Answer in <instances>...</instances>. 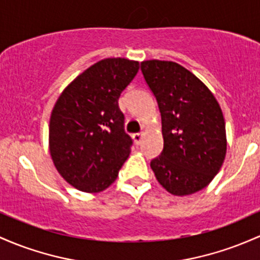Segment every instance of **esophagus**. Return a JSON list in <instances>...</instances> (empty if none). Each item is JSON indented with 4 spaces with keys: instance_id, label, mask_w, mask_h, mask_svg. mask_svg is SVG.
<instances>
[{
    "instance_id": "1",
    "label": "esophagus",
    "mask_w": 260,
    "mask_h": 260,
    "mask_svg": "<svg viewBox=\"0 0 260 260\" xmlns=\"http://www.w3.org/2000/svg\"><path fill=\"white\" fill-rule=\"evenodd\" d=\"M142 137H143V133H135V135H133V139H135L136 144H139V143H141Z\"/></svg>"
}]
</instances>
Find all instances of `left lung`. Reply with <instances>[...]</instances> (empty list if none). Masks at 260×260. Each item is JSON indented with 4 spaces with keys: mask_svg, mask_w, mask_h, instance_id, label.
Segmentation results:
<instances>
[{
    "mask_svg": "<svg viewBox=\"0 0 260 260\" xmlns=\"http://www.w3.org/2000/svg\"><path fill=\"white\" fill-rule=\"evenodd\" d=\"M158 102L164 148L150 161L168 192L186 196L212 181L227 150L226 124L217 100L192 73L174 61L141 62Z\"/></svg>",
    "mask_w": 260,
    "mask_h": 260,
    "instance_id": "left-lung-1",
    "label": "left lung"
}]
</instances>
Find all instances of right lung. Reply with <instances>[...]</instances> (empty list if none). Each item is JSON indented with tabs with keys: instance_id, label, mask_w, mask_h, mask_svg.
I'll return each instance as SVG.
<instances>
[{
	"instance_id": "1",
	"label": "right lung",
	"mask_w": 260,
	"mask_h": 260,
	"mask_svg": "<svg viewBox=\"0 0 260 260\" xmlns=\"http://www.w3.org/2000/svg\"><path fill=\"white\" fill-rule=\"evenodd\" d=\"M139 62L108 58L70 82L50 116L49 150L59 174L84 192L107 189L131 153L118 107L122 91L135 79Z\"/></svg>"
}]
</instances>
